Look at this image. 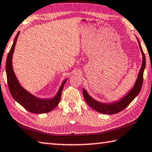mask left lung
<instances>
[{
  "label": "left lung",
  "instance_id": "obj_1",
  "mask_svg": "<svg viewBox=\"0 0 152 152\" xmlns=\"http://www.w3.org/2000/svg\"><path fill=\"white\" fill-rule=\"evenodd\" d=\"M137 41H138L139 48L141 51L142 54V64L141 67L140 68V70L137 76V80L135 81V83L129 92L126 94V95L124 96L122 99L120 100H115V102H112L111 103H102L94 99L90 96V95L86 92V91L85 88H83V95L85 97V99L87 104L92 107L93 109L97 111V112L102 113V114H114L116 113H118L121 111L125 109L128 105L131 103L134 98H135L138 94L140 92L142 85H143V72L144 69L145 68V54L142 49L141 46L140 44V42L138 38L137 37Z\"/></svg>",
  "mask_w": 152,
  "mask_h": 152
}]
</instances>
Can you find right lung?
<instances>
[{"label":"right lung","mask_w":152,"mask_h":152,"mask_svg":"<svg viewBox=\"0 0 152 152\" xmlns=\"http://www.w3.org/2000/svg\"><path fill=\"white\" fill-rule=\"evenodd\" d=\"M20 32H19L16 35L10 51L7 55L6 61V73L9 91L14 99L28 112L34 113V114H44V113L49 112L54 110L59 104L62 90H63L65 83L67 81V79H65L64 80L56 95L52 98L42 99L37 97L23 88L17 78L15 72L13 71V63H12L14 50H15L17 40H18Z\"/></svg>","instance_id":"1"}]
</instances>
